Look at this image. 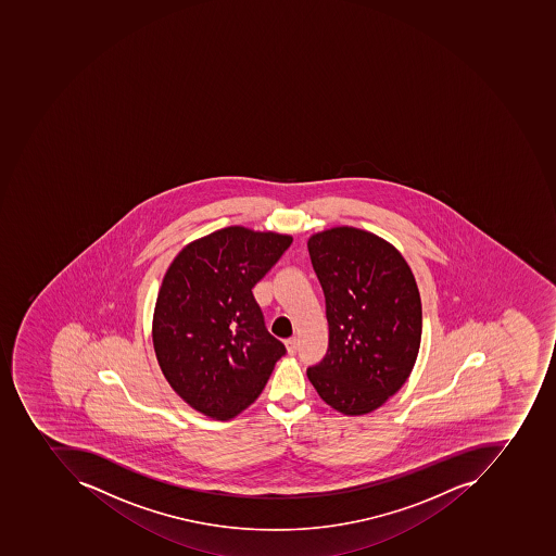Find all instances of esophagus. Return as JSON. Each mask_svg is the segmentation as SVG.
Here are the masks:
<instances>
[{"label":"esophagus","instance_id":"34e87169","mask_svg":"<svg viewBox=\"0 0 556 556\" xmlns=\"http://www.w3.org/2000/svg\"><path fill=\"white\" fill-rule=\"evenodd\" d=\"M286 345H288L289 354L296 353V349H298V339H296V337H289L288 341H286Z\"/></svg>","mask_w":556,"mask_h":556}]
</instances>
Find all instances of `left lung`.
Wrapping results in <instances>:
<instances>
[{
    "label": "left lung",
    "mask_w": 556,
    "mask_h": 556,
    "mask_svg": "<svg viewBox=\"0 0 556 556\" xmlns=\"http://www.w3.org/2000/svg\"><path fill=\"white\" fill-rule=\"evenodd\" d=\"M329 321V349L309 381L330 407L371 413L413 371L421 344V298L404 256L378 236L333 227L308 241Z\"/></svg>",
    "instance_id": "1"
}]
</instances>
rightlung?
Wrapping results in <instances>:
<instances>
[{
	"label": "right lung",
	"instance_id": "add662e5",
	"mask_svg": "<svg viewBox=\"0 0 556 556\" xmlns=\"http://www.w3.org/2000/svg\"><path fill=\"white\" fill-rule=\"evenodd\" d=\"M291 236L224 227L182 248L155 303V356L193 409L227 421L258 397L286 345L265 327L252 289Z\"/></svg>",
	"mask_w": 556,
	"mask_h": 556
}]
</instances>
